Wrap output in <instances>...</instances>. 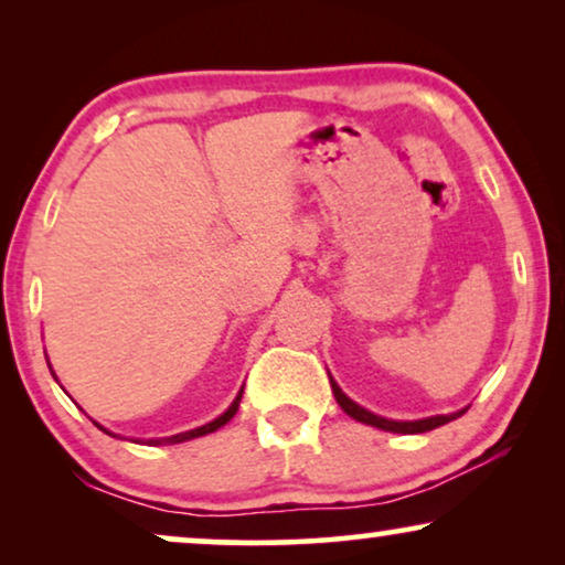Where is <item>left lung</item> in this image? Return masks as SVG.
Returning a JSON list of instances; mask_svg holds the SVG:
<instances>
[{"label": "left lung", "instance_id": "obj_1", "mask_svg": "<svg viewBox=\"0 0 565 565\" xmlns=\"http://www.w3.org/2000/svg\"><path fill=\"white\" fill-rule=\"evenodd\" d=\"M329 383H331V391H334L337 404L344 408V414H350L352 419H358L362 424H370V427H377V429H383V431H396V435H419V431H429V429H435V427H443V424L458 419V416L466 414V408H460V412L437 414V416H427V419H414V422L385 419V416H377L373 412H367V408H362L360 404H354V401L347 396L342 388H339L337 381L331 375H329Z\"/></svg>", "mask_w": 565, "mask_h": 565}]
</instances>
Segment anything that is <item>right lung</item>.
Segmentation results:
<instances>
[{"mask_svg": "<svg viewBox=\"0 0 565 565\" xmlns=\"http://www.w3.org/2000/svg\"><path fill=\"white\" fill-rule=\"evenodd\" d=\"M242 393H244V388L236 393V398H234V404H231L226 412H223L221 416H215L213 422H207V424H203V427H195V429H188V431H180V435H172V437H157V439H146V445H180V443H188V439H195V437H205V435H211V431H215V429H221L223 424H228L231 419H234V414L238 412V404H242ZM97 424V422H95ZM99 429L105 431V435H113L110 429H105L103 424H97ZM115 437V435H113Z\"/></svg>", "mask_w": 565, "mask_h": 565, "instance_id": "obj_1", "label": "right lung"}]
</instances>
